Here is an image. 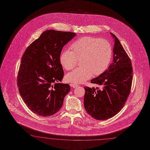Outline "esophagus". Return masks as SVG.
Masks as SVG:
<instances>
[{
	"label": "esophagus",
	"instance_id": "1",
	"mask_svg": "<svg viewBox=\"0 0 150 150\" xmlns=\"http://www.w3.org/2000/svg\"><path fill=\"white\" fill-rule=\"evenodd\" d=\"M70 86H72V87H74V88H76V87H78L79 85L78 84H77V83H71V84H70Z\"/></svg>",
	"mask_w": 150,
	"mask_h": 150
}]
</instances>
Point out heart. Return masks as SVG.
<instances>
[{"instance_id":"b5f03b06","label":"heart","mask_w":150,"mask_h":150,"mask_svg":"<svg viewBox=\"0 0 150 150\" xmlns=\"http://www.w3.org/2000/svg\"><path fill=\"white\" fill-rule=\"evenodd\" d=\"M71 51L65 50L61 53L60 62L64 69L71 70L80 60L81 67L68 74L67 81L82 83L94 75H100L109 66L112 49L108 41L94 37H82L71 45Z\"/></svg>"}]
</instances>
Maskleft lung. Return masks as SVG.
<instances>
[{"label": "left lung", "mask_w": 150, "mask_h": 150, "mask_svg": "<svg viewBox=\"0 0 150 150\" xmlns=\"http://www.w3.org/2000/svg\"><path fill=\"white\" fill-rule=\"evenodd\" d=\"M115 39L112 63L98 77L91 80L98 87H85L84 106L91 116L105 120L117 114L129 97L132 81L133 67L129 57L113 34Z\"/></svg>", "instance_id": "left-lung-1"}]
</instances>
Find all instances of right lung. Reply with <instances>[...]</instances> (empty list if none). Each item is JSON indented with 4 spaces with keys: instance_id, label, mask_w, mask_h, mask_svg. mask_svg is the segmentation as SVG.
Returning <instances> with one entry per match:
<instances>
[{
    "instance_id": "add662e5",
    "label": "right lung",
    "mask_w": 150,
    "mask_h": 150,
    "mask_svg": "<svg viewBox=\"0 0 150 150\" xmlns=\"http://www.w3.org/2000/svg\"><path fill=\"white\" fill-rule=\"evenodd\" d=\"M75 33L47 30L25 50L17 74L19 93L33 112L47 117L57 113L71 87L58 83L64 76L60 63L63 47Z\"/></svg>"
}]
</instances>
